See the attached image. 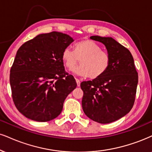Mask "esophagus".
I'll use <instances>...</instances> for the list:
<instances>
[{
  "label": "esophagus",
  "mask_w": 152,
  "mask_h": 152,
  "mask_svg": "<svg viewBox=\"0 0 152 152\" xmlns=\"http://www.w3.org/2000/svg\"><path fill=\"white\" fill-rule=\"evenodd\" d=\"M75 80H76V82H77V87H80V80H78V79H75Z\"/></svg>",
  "instance_id": "1"
}]
</instances>
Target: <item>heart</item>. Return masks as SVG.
<instances>
[{
  "mask_svg": "<svg viewBox=\"0 0 152 152\" xmlns=\"http://www.w3.org/2000/svg\"><path fill=\"white\" fill-rule=\"evenodd\" d=\"M62 61L67 70H72L80 61L81 65L75 69V73L96 79L104 74L109 67L110 58L107 52L91 40H82L74 46V53L68 48L63 50Z\"/></svg>",
  "mask_w": 152,
  "mask_h": 152,
  "instance_id": "b5f03b06",
  "label": "heart"
}]
</instances>
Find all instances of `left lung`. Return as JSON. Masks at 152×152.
<instances>
[{
    "instance_id": "left-lung-1",
    "label": "left lung",
    "mask_w": 152,
    "mask_h": 152,
    "mask_svg": "<svg viewBox=\"0 0 152 152\" xmlns=\"http://www.w3.org/2000/svg\"><path fill=\"white\" fill-rule=\"evenodd\" d=\"M90 39L104 45L110 62L103 75L80 84L84 92L82 109L92 121L106 124L121 118L132 109L138 75L128 48L112 37L92 36Z\"/></svg>"
}]
</instances>
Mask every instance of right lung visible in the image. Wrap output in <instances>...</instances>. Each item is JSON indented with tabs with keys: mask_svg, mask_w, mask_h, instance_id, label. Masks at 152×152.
<instances>
[{
	"mask_svg": "<svg viewBox=\"0 0 152 152\" xmlns=\"http://www.w3.org/2000/svg\"><path fill=\"white\" fill-rule=\"evenodd\" d=\"M73 42L66 34L52 31L37 35L17 51L10 83L14 104L26 118L47 122L61 114L65 99L77 87L61 58Z\"/></svg>",
	"mask_w": 152,
	"mask_h": 152,
	"instance_id": "add662e5",
	"label": "right lung"
}]
</instances>
